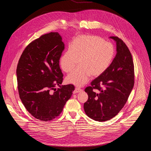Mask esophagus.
<instances>
[{"instance_id": "esophagus-1", "label": "esophagus", "mask_w": 151, "mask_h": 151, "mask_svg": "<svg viewBox=\"0 0 151 151\" xmlns=\"http://www.w3.org/2000/svg\"><path fill=\"white\" fill-rule=\"evenodd\" d=\"M82 90L80 88H79V87H77V88H75V91H74V93L75 94V93H79V92H81V91H82Z\"/></svg>"}]
</instances>
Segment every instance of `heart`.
Returning a JSON list of instances; mask_svg holds the SVG:
<instances>
[{
	"label": "heart",
	"mask_w": 151,
	"mask_h": 151,
	"mask_svg": "<svg viewBox=\"0 0 151 151\" xmlns=\"http://www.w3.org/2000/svg\"><path fill=\"white\" fill-rule=\"evenodd\" d=\"M114 57V48L110 42L97 36L85 35L73 40L70 48L60 58L61 69L71 72L77 65L79 68L66 77V82L78 87L87 83L90 76L97 77L111 65Z\"/></svg>",
	"instance_id": "b5f03b06"
}]
</instances>
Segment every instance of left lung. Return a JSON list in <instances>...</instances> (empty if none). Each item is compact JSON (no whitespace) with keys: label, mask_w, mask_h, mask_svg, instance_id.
<instances>
[{"label":"left lung","mask_w":151,"mask_h":151,"mask_svg":"<svg viewBox=\"0 0 151 151\" xmlns=\"http://www.w3.org/2000/svg\"><path fill=\"white\" fill-rule=\"evenodd\" d=\"M110 37L116 42V54L108 69L85 89L88 95L83 104L85 112L99 122L108 121L120 112L134 83V63L130 50L118 37Z\"/></svg>","instance_id":"1"}]
</instances>
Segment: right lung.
I'll use <instances>...</instances> for the list:
<instances>
[{
    "instance_id": "right-lung-1",
    "label": "right lung",
    "mask_w": 151,
    "mask_h": 151,
    "mask_svg": "<svg viewBox=\"0 0 151 151\" xmlns=\"http://www.w3.org/2000/svg\"><path fill=\"white\" fill-rule=\"evenodd\" d=\"M64 44L57 32L42 35L26 47L17 68L19 98L27 111L43 121L61 113L75 90L73 85H61L63 75L59 60ZM60 87L57 90L55 87Z\"/></svg>"
}]
</instances>
